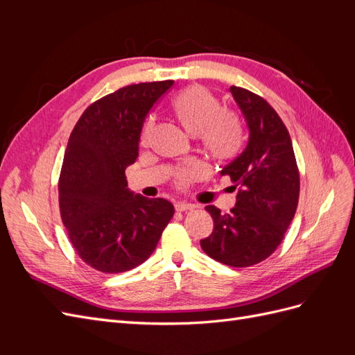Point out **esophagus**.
<instances>
[{
  "label": "esophagus",
  "mask_w": 355,
  "mask_h": 355,
  "mask_svg": "<svg viewBox=\"0 0 355 355\" xmlns=\"http://www.w3.org/2000/svg\"><path fill=\"white\" fill-rule=\"evenodd\" d=\"M175 209L176 211H188V210H194L196 206L194 204H188V202H176Z\"/></svg>",
  "instance_id": "34e87169"
}]
</instances>
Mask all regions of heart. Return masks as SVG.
Returning a JSON list of instances; mask_svg holds the SVG:
<instances>
[{"instance_id": "obj_1", "label": "heart", "mask_w": 355, "mask_h": 355, "mask_svg": "<svg viewBox=\"0 0 355 355\" xmlns=\"http://www.w3.org/2000/svg\"><path fill=\"white\" fill-rule=\"evenodd\" d=\"M175 116L185 130L198 136L206 155L216 163H230L237 158L245 145V128L241 116L231 110H223L216 94L202 85H191L182 90L171 102ZM153 132V121H146L142 139ZM194 176L192 171H180L179 185H185Z\"/></svg>"}]
</instances>
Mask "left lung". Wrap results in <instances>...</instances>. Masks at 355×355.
<instances>
[{
	"mask_svg": "<svg viewBox=\"0 0 355 355\" xmlns=\"http://www.w3.org/2000/svg\"><path fill=\"white\" fill-rule=\"evenodd\" d=\"M231 93L249 125L244 153L225 167L239 188L237 202L222 214L214 206V228L201 249L223 265L245 268L265 261L282 244L299 201V168L283 120L259 94L232 85Z\"/></svg>",
	"mask_w": 355,
	"mask_h": 355,
	"instance_id": "1",
	"label": "left lung"
}]
</instances>
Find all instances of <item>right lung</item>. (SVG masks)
Segmentation results:
<instances>
[{
	"label": "right lung",
	"mask_w": 355,
	"mask_h": 355,
	"mask_svg": "<svg viewBox=\"0 0 355 355\" xmlns=\"http://www.w3.org/2000/svg\"><path fill=\"white\" fill-rule=\"evenodd\" d=\"M173 84L139 83L103 96L69 136L59 176L60 218L75 252L101 272L144 263L175 214L164 198L133 196L125 179L149 111Z\"/></svg>",
	"instance_id": "1"
}]
</instances>
